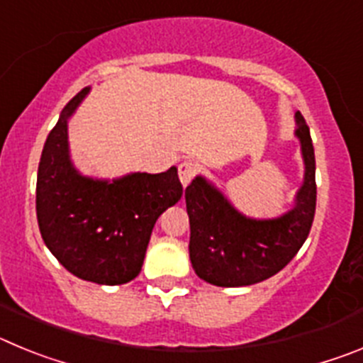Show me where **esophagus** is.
<instances>
[{"mask_svg": "<svg viewBox=\"0 0 363 363\" xmlns=\"http://www.w3.org/2000/svg\"><path fill=\"white\" fill-rule=\"evenodd\" d=\"M196 172H198V165L192 162V160H185V162H182L178 165L179 182H182L184 187H187V185L191 184V179L196 176Z\"/></svg>", "mask_w": 363, "mask_h": 363, "instance_id": "obj_1", "label": "esophagus"}]
</instances>
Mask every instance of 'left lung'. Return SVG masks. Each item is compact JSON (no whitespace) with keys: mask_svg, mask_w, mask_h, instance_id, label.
<instances>
[{"mask_svg":"<svg viewBox=\"0 0 363 363\" xmlns=\"http://www.w3.org/2000/svg\"><path fill=\"white\" fill-rule=\"evenodd\" d=\"M294 118L306 174L291 211L271 220H255L234 209L203 176H196L185 189L191 223L189 256L201 280L218 287L267 280L289 264L309 236L316 209V163L309 127L300 112Z\"/></svg>","mask_w":363,"mask_h":363,"instance_id":"left-lung-1","label":"left lung"}]
</instances>
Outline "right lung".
I'll use <instances>...</instances> for the list:
<instances>
[{
  "mask_svg": "<svg viewBox=\"0 0 363 363\" xmlns=\"http://www.w3.org/2000/svg\"><path fill=\"white\" fill-rule=\"evenodd\" d=\"M91 86L60 114L41 152L36 214L41 238L74 277L121 285L140 274L150 233L160 214L184 194L178 169L160 174L130 172L112 179L83 176L69 152V118Z\"/></svg>",
  "mask_w": 363,
  "mask_h": 363,
  "instance_id": "right-lung-1",
  "label": "right lung"
}]
</instances>
